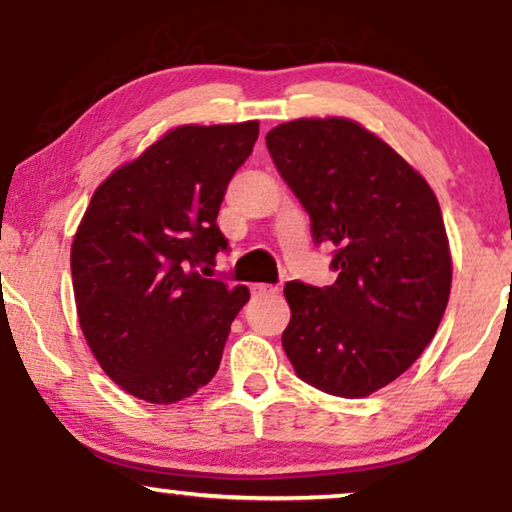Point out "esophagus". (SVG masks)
Listing matches in <instances>:
<instances>
[{
    "label": "esophagus",
    "instance_id": "obj_1",
    "mask_svg": "<svg viewBox=\"0 0 512 512\" xmlns=\"http://www.w3.org/2000/svg\"><path fill=\"white\" fill-rule=\"evenodd\" d=\"M250 290L255 297H276L278 292H281L278 285H267V283H255Z\"/></svg>",
    "mask_w": 512,
    "mask_h": 512
}]
</instances>
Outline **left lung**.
Here are the masks:
<instances>
[{
  "mask_svg": "<svg viewBox=\"0 0 512 512\" xmlns=\"http://www.w3.org/2000/svg\"><path fill=\"white\" fill-rule=\"evenodd\" d=\"M267 147L316 243L337 245L335 283L285 285L283 349L306 384L365 398L407 372L445 316L452 252L440 203L417 168L353 119L285 121Z\"/></svg>",
  "mask_w": 512,
  "mask_h": 512,
  "instance_id": "1",
  "label": "left lung"
}]
</instances>
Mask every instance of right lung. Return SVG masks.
<instances>
[{
    "label": "right lung",
    "instance_id": "obj_1",
    "mask_svg": "<svg viewBox=\"0 0 512 512\" xmlns=\"http://www.w3.org/2000/svg\"><path fill=\"white\" fill-rule=\"evenodd\" d=\"M260 121L170 128L93 192L72 241L77 316L119 388L154 405L215 377L245 285L203 278L227 238L217 213Z\"/></svg>",
    "mask_w": 512,
    "mask_h": 512
}]
</instances>
